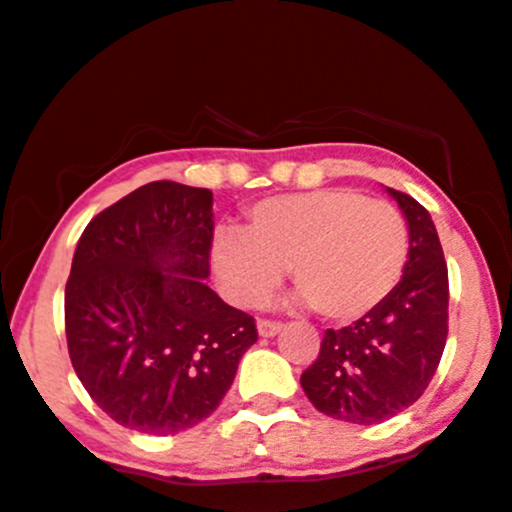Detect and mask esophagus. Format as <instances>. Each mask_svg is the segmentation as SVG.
<instances>
[{
  "label": "esophagus",
  "instance_id": "34e87169",
  "mask_svg": "<svg viewBox=\"0 0 512 512\" xmlns=\"http://www.w3.org/2000/svg\"><path fill=\"white\" fill-rule=\"evenodd\" d=\"M281 322L276 320H257V332H260V337H274V334L281 332Z\"/></svg>",
  "mask_w": 512,
  "mask_h": 512
}]
</instances>
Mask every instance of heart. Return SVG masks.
<instances>
[{
	"label": "heart",
	"mask_w": 512,
	"mask_h": 512,
	"mask_svg": "<svg viewBox=\"0 0 512 512\" xmlns=\"http://www.w3.org/2000/svg\"><path fill=\"white\" fill-rule=\"evenodd\" d=\"M407 260L402 211L351 187L267 197L245 211V231L219 226L209 243L211 274L231 303H262L291 264L303 301L337 322L378 308Z\"/></svg>",
	"instance_id": "heart-1"
}]
</instances>
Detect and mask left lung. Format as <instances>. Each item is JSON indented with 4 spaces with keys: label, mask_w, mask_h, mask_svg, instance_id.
Wrapping results in <instances>:
<instances>
[{
    "label": "left lung",
    "mask_w": 512,
    "mask_h": 512,
    "mask_svg": "<svg viewBox=\"0 0 512 512\" xmlns=\"http://www.w3.org/2000/svg\"><path fill=\"white\" fill-rule=\"evenodd\" d=\"M387 192L409 226L402 281L354 325L327 330L301 375L317 411L358 426L392 419L424 395L448 339V264L436 226L414 197Z\"/></svg>",
    "instance_id": "left-lung-1"
}]
</instances>
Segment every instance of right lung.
<instances>
[{"label": "right lung", "mask_w": 512, "mask_h": 512, "mask_svg": "<svg viewBox=\"0 0 512 512\" xmlns=\"http://www.w3.org/2000/svg\"><path fill=\"white\" fill-rule=\"evenodd\" d=\"M209 190L156 180L93 216L64 289L81 385L110 419L149 436L192 428L221 404L257 342L252 315L204 284Z\"/></svg>", "instance_id": "1"}]
</instances>
